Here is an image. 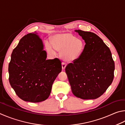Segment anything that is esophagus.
<instances>
[{
    "instance_id": "obj_1",
    "label": "esophagus",
    "mask_w": 125,
    "mask_h": 125,
    "mask_svg": "<svg viewBox=\"0 0 125 125\" xmlns=\"http://www.w3.org/2000/svg\"><path fill=\"white\" fill-rule=\"evenodd\" d=\"M66 66V64L65 62H62V69H65Z\"/></svg>"
}]
</instances>
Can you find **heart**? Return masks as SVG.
I'll return each instance as SVG.
<instances>
[{
    "mask_svg": "<svg viewBox=\"0 0 125 125\" xmlns=\"http://www.w3.org/2000/svg\"><path fill=\"white\" fill-rule=\"evenodd\" d=\"M52 43L56 49L61 51V58L68 62H73L77 60L82 55L85 48L84 41L77 38L71 33L55 35L52 37ZM45 47L49 53H55L54 47L50 44L47 43Z\"/></svg>",
    "mask_w": 125,
    "mask_h": 125,
    "instance_id": "1",
    "label": "heart"
}]
</instances>
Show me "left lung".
I'll return each instance as SVG.
<instances>
[{"mask_svg": "<svg viewBox=\"0 0 125 125\" xmlns=\"http://www.w3.org/2000/svg\"><path fill=\"white\" fill-rule=\"evenodd\" d=\"M75 31L86 44L80 58L65 67L72 92L82 99H97L113 82L114 61L109 48L97 34L79 30Z\"/></svg>", "mask_w": 125, "mask_h": 125, "instance_id": "obj_1", "label": "left lung"}]
</instances>
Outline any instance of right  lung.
<instances>
[{"label": "right lung", "mask_w": 125, "mask_h": 125, "mask_svg": "<svg viewBox=\"0 0 125 125\" xmlns=\"http://www.w3.org/2000/svg\"><path fill=\"white\" fill-rule=\"evenodd\" d=\"M46 58L42 40L36 32L24 36L13 50L9 80L17 95L24 101L38 103L49 97L62 66L60 59Z\"/></svg>", "instance_id": "obj_1"}]
</instances>
